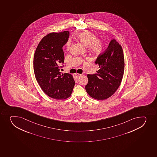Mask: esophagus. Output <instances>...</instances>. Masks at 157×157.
<instances>
[{
    "label": "esophagus",
    "mask_w": 157,
    "mask_h": 157,
    "mask_svg": "<svg viewBox=\"0 0 157 157\" xmlns=\"http://www.w3.org/2000/svg\"><path fill=\"white\" fill-rule=\"evenodd\" d=\"M81 75H82V74H78V73H76V74H75V76H76V77L77 78H79Z\"/></svg>",
    "instance_id": "34e87169"
}]
</instances>
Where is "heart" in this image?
I'll use <instances>...</instances> for the list:
<instances>
[{"instance_id": "obj_1", "label": "heart", "mask_w": 157, "mask_h": 157, "mask_svg": "<svg viewBox=\"0 0 157 157\" xmlns=\"http://www.w3.org/2000/svg\"><path fill=\"white\" fill-rule=\"evenodd\" d=\"M77 38L84 47H89V50L94 54H99L102 51V42L98 40V37L92 32L87 31L79 33L77 36ZM70 44V41L67 44L68 48Z\"/></svg>"}]
</instances>
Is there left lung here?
Masks as SVG:
<instances>
[{"label": "left lung", "mask_w": 157, "mask_h": 157, "mask_svg": "<svg viewBox=\"0 0 157 157\" xmlns=\"http://www.w3.org/2000/svg\"><path fill=\"white\" fill-rule=\"evenodd\" d=\"M95 64L99 70L96 74L87 75L86 91L92 98L103 100L113 95L122 79L124 58L121 45L113 39L107 50L98 56Z\"/></svg>", "instance_id": "8db88e82"}]
</instances>
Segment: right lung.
<instances>
[{
	"mask_svg": "<svg viewBox=\"0 0 157 157\" xmlns=\"http://www.w3.org/2000/svg\"><path fill=\"white\" fill-rule=\"evenodd\" d=\"M69 35L68 31L48 34L39 42L34 56L36 80L44 93L56 99L69 97L75 84L71 75L60 72L64 63L62 47Z\"/></svg>",
	"mask_w": 157,
	"mask_h": 157,
	"instance_id": "obj_1",
	"label": "right lung"
}]
</instances>
